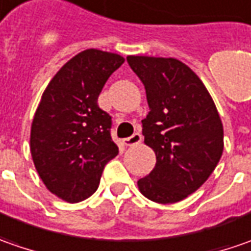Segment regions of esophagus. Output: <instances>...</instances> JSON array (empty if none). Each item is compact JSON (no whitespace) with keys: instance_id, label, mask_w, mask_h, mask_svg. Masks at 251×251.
Instances as JSON below:
<instances>
[{"instance_id":"esophagus-1","label":"esophagus","mask_w":251,"mask_h":251,"mask_svg":"<svg viewBox=\"0 0 251 251\" xmlns=\"http://www.w3.org/2000/svg\"><path fill=\"white\" fill-rule=\"evenodd\" d=\"M140 142H142V134L140 133H134L130 137L124 139V144L125 146H134V144H139Z\"/></svg>"}]
</instances>
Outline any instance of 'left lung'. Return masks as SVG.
<instances>
[{
  "label": "left lung",
  "mask_w": 251,
  "mask_h": 251,
  "mask_svg": "<svg viewBox=\"0 0 251 251\" xmlns=\"http://www.w3.org/2000/svg\"><path fill=\"white\" fill-rule=\"evenodd\" d=\"M144 84L150 112L142 121L144 143L155 167L137 180L139 190L160 204L177 203L203 185L224 151V126L200 77L176 58L129 55Z\"/></svg>",
  "instance_id": "left-lung-1"
}]
</instances>
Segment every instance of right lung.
I'll use <instances>...</instances> for the list:
<instances>
[{
    "label": "right lung",
    "instance_id": "1",
    "mask_svg": "<svg viewBox=\"0 0 251 251\" xmlns=\"http://www.w3.org/2000/svg\"><path fill=\"white\" fill-rule=\"evenodd\" d=\"M125 58L89 48L50 80L33 117L30 152L48 190L68 203L90 197L105 164L118 155L111 117L97 104L105 82Z\"/></svg>",
    "mask_w": 251,
    "mask_h": 251
}]
</instances>
